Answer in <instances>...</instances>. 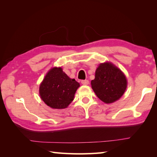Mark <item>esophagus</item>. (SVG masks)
<instances>
[{"mask_svg":"<svg viewBox=\"0 0 157 157\" xmlns=\"http://www.w3.org/2000/svg\"><path fill=\"white\" fill-rule=\"evenodd\" d=\"M81 82H82V84L84 86H86L89 84V81L87 80V79H85V80H82Z\"/></svg>","mask_w":157,"mask_h":157,"instance_id":"34e87169","label":"esophagus"}]
</instances>
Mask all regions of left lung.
Returning <instances> with one entry per match:
<instances>
[{
	"label": "left lung",
	"mask_w": 157,
	"mask_h": 157,
	"mask_svg": "<svg viewBox=\"0 0 157 157\" xmlns=\"http://www.w3.org/2000/svg\"><path fill=\"white\" fill-rule=\"evenodd\" d=\"M92 88L96 96L106 104L121 97L128 86L126 77L113 63H101L96 69L95 78L91 81Z\"/></svg>",
	"instance_id": "1"
}]
</instances>
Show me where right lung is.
<instances>
[{
	"label": "right lung",
	"instance_id": "obj_1",
	"mask_svg": "<svg viewBox=\"0 0 157 157\" xmlns=\"http://www.w3.org/2000/svg\"><path fill=\"white\" fill-rule=\"evenodd\" d=\"M79 87V83L68 77L61 67H53L40 85L39 93L46 105L52 109H62L73 101Z\"/></svg>",
	"mask_w": 157,
	"mask_h": 157
}]
</instances>
